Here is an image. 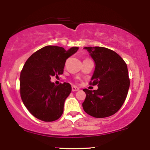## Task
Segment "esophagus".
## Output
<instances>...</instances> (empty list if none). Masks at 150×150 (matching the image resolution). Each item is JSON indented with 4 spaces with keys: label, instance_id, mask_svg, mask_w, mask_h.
<instances>
[{
    "label": "esophagus",
    "instance_id": "34e87169",
    "mask_svg": "<svg viewBox=\"0 0 150 150\" xmlns=\"http://www.w3.org/2000/svg\"><path fill=\"white\" fill-rule=\"evenodd\" d=\"M79 89H79L78 87H75V86H72V91H73V92H76V91H78Z\"/></svg>",
    "mask_w": 150,
    "mask_h": 150
}]
</instances>
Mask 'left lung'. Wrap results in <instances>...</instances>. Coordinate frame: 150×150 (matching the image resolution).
Here are the masks:
<instances>
[{
	"label": "left lung",
	"mask_w": 150,
	"mask_h": 150,
	"mask_svg": "<svg viewBox=\"0 0 150 150\" xmlns=\"http://www.w3.org/2000/svg\"><path fill=\"white\" fill-rule=\"evenodd\" d=\"M95 63L90 85L97 90L84 89L86 98L84 111L95 118H105L116 113L123 104L130 87L126 63L118 53L104 47H85Z\"/></svg>",
	"instance_id": "1"
}]
</instances>
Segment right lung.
<instances>
[{"mask_svg": "<svg viewBox=\"0 0 150 150\" xmlns=\"http://www.w3.org/2000/svg\"><path fill=\"white\" fill-rule=\"evenodd\" d=\"M78 49L72 47L66 51L60 46H46L26 61L20 73V96L26 108L38 119L54 121L63 114L71 85L68 82L55 85L51 77L63 73L66 60Z\"/></svg>", "mask_w": 150, "mask_h": 150, "instance_id": "1", "label": "right lung"}]
</instances>
